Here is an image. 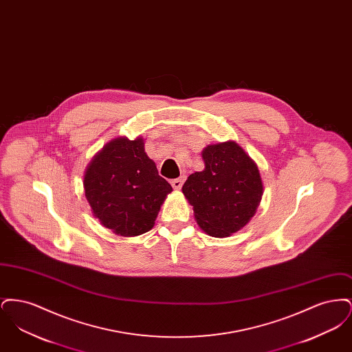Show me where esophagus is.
I'll return each instance as SVG.
<instances>
[{"mask_svg": "<svg viewBox=\"0 0 352 352\" xmlns=\"http://www.w3.org/2000/svg\"><path fill=\"white\" fill-rule=\"evenodd\" d=\"M184 177H181V178H177V179H173L171 181V186L175 188V190H181V187L184 186Z\"/></svg>", "mask_w": 352, "mask_h": 352, "instance_id": "obj_1", "label": "esophagus"}]
</instances>
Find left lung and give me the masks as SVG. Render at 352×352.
Instances as JSON below:
<instances>
[{
    "label": "left lung",
    "instance_id": "8db88e82",
    "mask_svg": "<svg viewBox=\"0 0 352 352\" xmlns=\"http://www.w3.org/2000/svg\"><path fill=\"white\" fill-rule=\"evenodd\" d=\"M204 170L191 174L182 187L201 230L227 237L256 214L263 198L257 165L234 141L208 145L201 151Z\"/></svg>",
    "mask_w": 352,
    "mask_h": 352
}]
</instances>
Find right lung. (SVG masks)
I'll list each match as a JSON object with an SVG mask.
<instances>
[{"mask_svg":"<svg viewBox=\"0 0 352 352\" xmlns=\"http://www.w3.org/2000/svg\"><path fill=\"white\" fill-rule=\"evenodd\" d=\"M83 184L94 215L104 227L126 237L151 231L173 191L158 175L141 137L108 142L87 166Z\"/></svg>","mask_w":352,"mask_h":352,"instance_id":"add662e5","label":"right lung"}]
</instances>
